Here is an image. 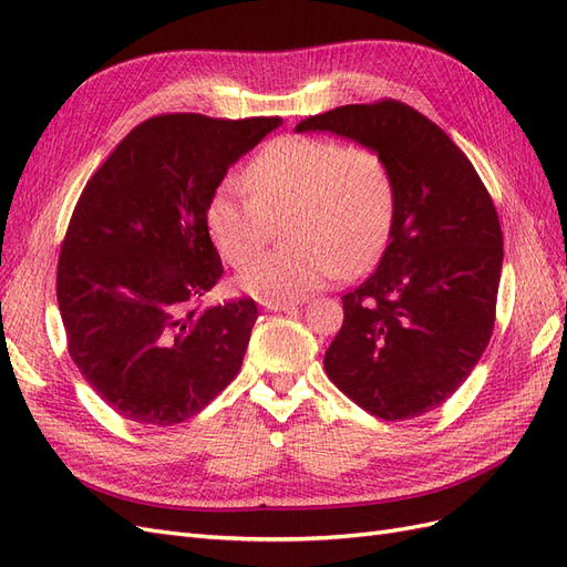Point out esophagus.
Segmentation results:
<instances>
[{
  "label": "esophagus",
  "mask_w": 567,
  "mask_h": 567,
  "mask_svg": "<svg viewBox=\"0 0 567 567\" xmlns=\"http://www.w3.org/2000/svg\"><path fill=\"white\" fill-rule=\"evenodd\" d=\"M262 307L269 312H293V310H298V302L296 300H271V302H262Z\"/></svg>",
  "instance_id": "esophagus-1"
}]
</instances>
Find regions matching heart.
Here are the masks:
<instances>
[{
    "instance_id": "1",
    "label": "heart",
    "mask_w": 567,
    "mask_h": 567,
    "mask_svg": "<svg viewBox=\"0 0 567 567\" xmlns=\"http://www.w3.org/2000/svg\"><path fill=\"white\" fill-rule=\"evenodd\" d=\"M390 165L369 146L323 136H279L244 173V188L221 182L205 208V227L221 260L244 267L286 215L288 246L257 257L238 286L257 300H298L338 274L369 269L394 219Z\"/></svg>"
}]
</instances>
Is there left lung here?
<instances>
[{"label": "left lung", "mask_w": 567, "mask_h": 567, "mask_svg": "<svg viewBox=\"0 0 567 567\" xmlns=\"http://www.w3.org/2000/svg\"><path fill=\"white\" fill-rule=\"evenodd\" d=\"M296 132L379 151L398 196L379 267L342 296L346 319L323 354L326 373L385 421L437 409L494 329L504 236L485 184L447 134L392 99L307 117Z\"/></svg>", "instance_id": "1"}]
</instances>
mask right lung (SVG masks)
<instances>
[{"label": "right lung", "instance_id": "add662e5", "mask_svg": "<svg viewBox=\"0 0 567 567\" xmlns=\"http://www.w3.org/2000/svg\"><path fill=\"white\" fill-rule=\"evenodd\" d=\"M284 123L151 117L84 186L61 246L68 352L101 400L142 425H175L241 369L257 307L198 302L221 277L205 208L227 169Z\"/></svg>", "mask_w": 567, "mask_h": 567}]
</instances>
